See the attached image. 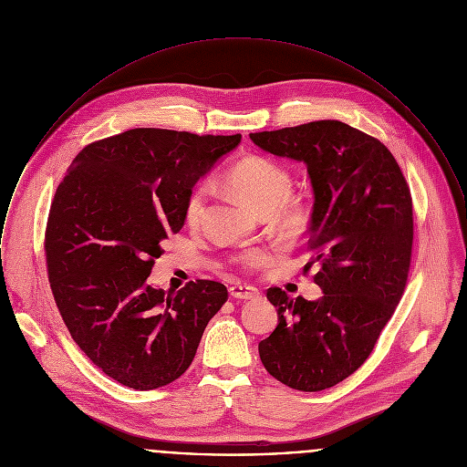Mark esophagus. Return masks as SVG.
<instances>
[{
    "label": "esophagus",
    "mask_w": 467,
    "mask_h": 467,
    "mask_svg": "<svg viewBox=\"0 0 467 467\" xmlns=\"http://www.w3.org/2000/svg\"><path fill=\"white\" fill-rule=\"evenodd\" d=\"M229 294L231 297H236V299H244V301H249V299H256L260 296V290L256 286H251V285H233L229 286Z\"/></svg>",
    "instance_id": "1"
}]
</instances>
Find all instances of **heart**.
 <instances>
[{"instance_id": "obj_1", "label": "heart", "mask_w": 467, "mask_h": 467, "mask_svg": "<svg viewBox=\"0 0 467 467\" xmlns=\"http://www.w3.org/2000/svg\"><path fill=\"white\" fill-rule=\"evenodd\" d=\"M223 184L242 198L256 214L267 216L283 238H297L308 225L306 205L292 198V177L280 164L265 157H245L223 175ZM207 187H192L184 205L187 225H196L205 211ZM265 260L262 249H251L240 256L245 267H256Z\"/></svg>"}]
</instances>
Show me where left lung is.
<instances>
[{"label":"left lung","instance_id":"obj_1","mask_svg":"<svg viewBox=\"0 0 467 467\" xmlns=\"http://www.w3.org/2000/svg\"><path fill=\"white\" fill-rule=\"evenodd\" d=\"M267 153L303 162L314 192L305 273L323 296L296 299L275 286V332L260 341L265 370L301 391H321L356 372L372 354L399 305L413 244L411 194L388 148L341 122L314 120L251 133Z\"/></svg>","mask_w":467,"mask_h":467}]
</instances>
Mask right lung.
I'll return each mask as SVG.
<instances>
[{
    "mask_svg": "<svg viewBox=\"0 0 467 467\" xmlns=\"http://www.w3.org/2000/svg\"><path fill=\"white\" fill-rule=\"evenodd\" d=\"M242 135L135 128L88 144L57 187L45 236L48 280L72 339L108 377L155 389L186 372L218 281L148 283L162 242L184 227L187 194Z\"/></svg>",
    "mask_w": 467,
    "mask_h": 467,
    "instance_id": "1",
    "label": "right lung"
}]
</instances>
